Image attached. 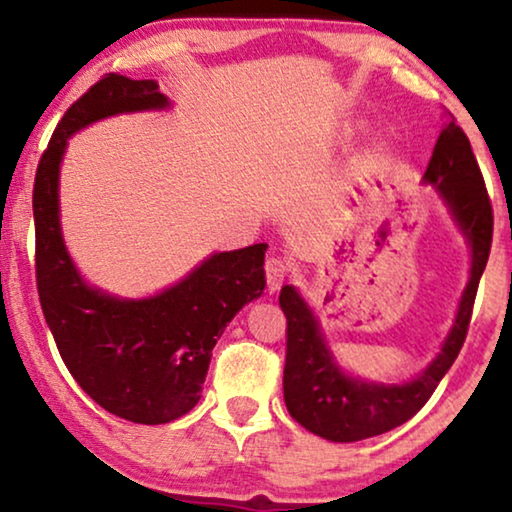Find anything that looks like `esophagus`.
I'll list each match as a JSON object with an SVG mask.
<instances>
[{"label": "esophagus", "mask_w": 512, "mask_h": 512, "mask_svg": "<svg viewBox=\"0 0 512 512\" xmlns=\"http://www.w3.org/2000/svg\"><path fill=\"white\" fill-rule=\"evenodd\" d=\"M286 277H289V268H286L282 258H268V263H265V282H268V291L275 293L282 289Z\"/></svg>", "instance_id": "34e87169"}]
</instances>
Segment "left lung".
<instances>
[{
    "mask_svg": "<svg viewBox=\"0 0 512 512\" xmlns=\"http://www.w3.org/2000/svg\"><path fill=\"white\" fill-rule=\"evenodd\" d=\"M424 181L436 188L471 247V277L461 293L450 333L422 375L403 384L368 382L347 375L335 363L310 305L296 286H282L279 307L286 317L284 403L289 415L314 436L333 443H354L408 422L424 408L464 345L475 293L492 249L494 214L471 142L454 121H447L440 130Z\"/></svg>",
    "mask_w": 512,
    "mask_h": 512,
    "instance_id": "obj_1",
    "label": "left lung"
}]
</instances>
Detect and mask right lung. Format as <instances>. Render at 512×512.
Wrapping results in <instances>:
<instances>
[{"label": "right lung", "mask_w": 512, "mask_h": 512, "mask_svg": "<svg viewBox=\"0 0 512 512\" xmlns=\"http://www.w3.org/2000/svg\"><path fill=\"white\" fill-rule=\"evenodd\" d=\"M167 107L156 81L107 74L62 116L32 193L37 289L62 361L97 405L135 424H167L195 408L223 328L265 289L268 244L212 254L170 289L139 300L86 284L69 258L58 200L69 137L102 118Z\"/></svg>", "instance_id": "right-lung-1"}]
</instances>
